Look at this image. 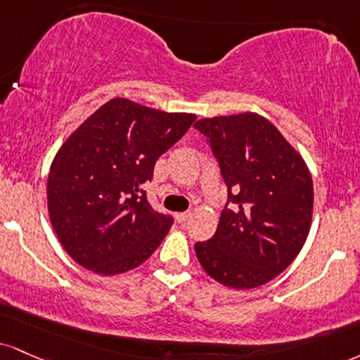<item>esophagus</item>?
I'll return each mask as SVG.
<instances>
[{
  "instance_id": "1",
  "label": "esophagus",
  "mask_w": 360,
  "mask_h": 360,
  "mask_svg": "<svg viewBox=\"0 0 360 360\" xmlns=\"http://www.w3.org/2000/svg\"><path fill=\"white\" fill-rule=\"evenodd\" d=\"M189 216H191V211H184V213H177V214H176V219H177V221H179V223H184L186 219L189 218Z\"/></svg>"
}]
</instances>
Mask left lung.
Masks as SVG:
<instances>
[{
	"instance_id": "8db88e82",
	"label": "left lung",
	"mask_w": 360,
	"mask_h": 360,
	"mask_svg": "<svg viewBox=\"0 0 360 360\" xmlns=\"http://www.w3.org/2000/svg\"><path fill=\"white\" fill-rule=\"evenodd\" d=\"M228 189L213 238L194 245L202 270L229 288L265 285L304 246L314 184L304 159L258 114L201 119Z\"/></svg>"
}]
</instances>
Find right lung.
I'll use <instances>...</instances> for the list:
<instances>
[{"label":"right lung","instance_id":"obj_1","mask_svg":"<svg viewBox=\"0 0 360 360\" xmlns=\"http://www.w3.org/2000/svg\"><path fill=\"white\" fill-rule=\"evenodd\" d=\"M194 120L112 98L67 139L51 162L46 194L51 226L79 265L119 275L161 245L174 219L150 206L142 186Z\"/></svg>","mask_w":360,"mask_h":360}]
</instances>
